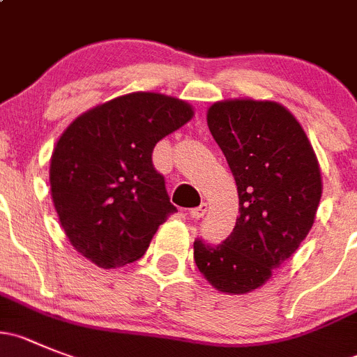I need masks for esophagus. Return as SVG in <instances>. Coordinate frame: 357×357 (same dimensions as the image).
Returning a JSON list of instances; mask_svg holds the SVG:
<instances>
[{"label": "esophagus", "instance_id": "obj_1", "mask_svg": "<svg viewBox=\"0 0 357 357\" xmlns=\"http://www.w3.org/2000/svg\"><path fill=\"white\" fill-rule=\"evenodd\" d=\"M206 209H208V206H206L204 202H202L201 206H197V208H192V209H190V211H188L190 218H194V220L202 218V216H204V213H206Z\"/></svg>", "mask_w": 357, "mask_h": 357}]
</instances>
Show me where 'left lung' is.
<instances>
[{"mask_svg":"<svg viewBox=\"0 0 357 357\" xmlns=\"http://www.w3.org/2000/svg\"><path fill=\"white\" fill-rule=\"evenodd\" d=\"M208 126L234 176L239 216L220 245L195 239L194 261L220 292L246 294L266 284L312 229L321 171L305 130L276 102H216Z\"/></svg>","mask_w":357,"mask_h":357,"instance_id":"left-lung-1","label":"left lung"}]
</instances>
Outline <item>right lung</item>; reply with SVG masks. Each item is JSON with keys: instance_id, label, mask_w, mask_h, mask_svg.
<instances>
[{"instance_id": "1", "label": "right lung", "mask_w": 357, "mask_h": 357, "mask_svg": "<svg viewBox=\"0 0 357 357\" xmlns=\"http://www.w3.org/2000/svg\"><path fill=\"white\" fill-rule=\"evenodd\" d=\"M192 116L183 100L139 91L84 112L63 132L51 158L52 201L68 241L93 264L141 259L176 211L153 148Z\"/></svg>"}]
</instances>
